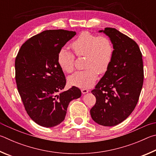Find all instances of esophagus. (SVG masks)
<instances>
[{"instance_id":"1","label":"esophagus","mask_w":156,"mask_h":156,"mask_svg":"<svg viewBox=\"0 0 156 156\" xmlns=\"http://www.w3.org/2000/svg\"><path fill=\"white\" fill-rule=\"evenodd\" d=\"M88 92H89V90H88V89H86V88L81 89V92H82V94H83L88 93Z\"/></svg>"}]
</instances>
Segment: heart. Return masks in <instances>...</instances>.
Returning a JSON list of instances; mask_svg holds the SVG:
<instances>
[{
	"label": "heart",
	"mask_w": 156,
	"mask_h": 156,
	"mask_svg": "<svg viewBox=\"0 0 156 156\" xmlns=\"http://www.w3.org/2000/svg\"><path fill=\"white\" fill-rule=\"evenodd\" d=\"M70 47L76 56H85L86 68L74 73L68 78V83L81 88H88L97 80L98 74L108 70L112 60V42L105 35L92 34L83 31L70 44ZM75 56L66 48H62L57 54V62L66 73H71L75 68Z\"/></svg>",
	"instance_id": "1"
}]
</instances>
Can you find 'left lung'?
I'll use <instances>...</instances> for the list:
<instances>
[{"mask_svg": "<svg viewBox=\"0 0 156 156\" xmlns=\"http://www.w3.org/2000/svg\"><path fill=\"white\" fill-rule=\"evenodd\" d=\"M99 32L110 38L114 54L108 70L91 91L96 103L90 114L97 123L111 127L126 119L137 105L143 85V62L132 38L110 27Z\"/></svg>", "mask_w": 156, "mask_h": 156, "instance_id": "obj_1", "label": "left lung"}]
</instances>
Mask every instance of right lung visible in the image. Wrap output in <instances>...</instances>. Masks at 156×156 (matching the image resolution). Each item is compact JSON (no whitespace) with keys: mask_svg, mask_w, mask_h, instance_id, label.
<instances>
[{"mask_svg":"<svg viewBox=\"0 0 156 156\" xmlns=\"http://www.w3.org/2000/svg\"><path fill=\"white\" fill-rule=\"evenodd\" d=\"M75 31L46 30L29 38L15 60L16 81L24 109L37 124L52 127L64 121L69 103L81 92L73 86L61 92L66 77L57 62V54Z\"/></svg>","mask_w":156,"mask_h":156,"instance_id":"obj_1","label":"right lung"}]
</instances>
